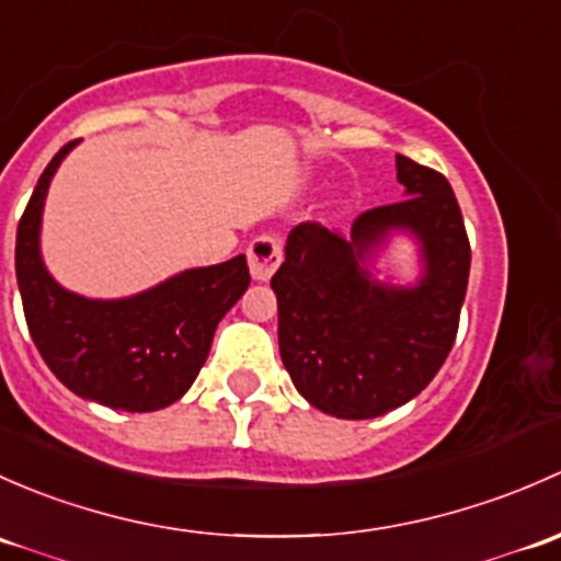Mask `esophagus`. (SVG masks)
Returning a JSON list of instances; mask_svg holds the SVG:
<instances>
[{
    "label": "esophagus",
    "instance_id": "1",
    "mask_svg": "<svg viewBox=\"0 0 561 561\" xmlns=\"http://www.w3.org/2000/svg\"><path fill=\"white\" fill-rule=\"evenodd\" d=\"M283 245L275 234H259L248 245V267H251L253 280H270L275 270L280 267Z\"/></svg>",
    "mask_w": 561,
    "mask_h": 561
}]
</instances>
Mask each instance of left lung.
Segmentation results:
<instances>
[{"label": "left lung", "mask_w": 561, "mask_h": 561, "mask_svg": "<svg viewBox=\"0 0 561 561\" xmlns=\"http://www.w3.org/2000/svg\"><path fill=\"white\" fill-rule=\"evenodd\" d=\"M402 202L365 210L343 238L319 221L291 229L273 275L283 367L299 394L337 419H375L430 386L459 329L470 275V240L451 183L432 167L397 156ZM410 228L425 248L419 287L368 278L369 247Z\"/></svg>", "instance_id": "8db88e82"}]
</instances>
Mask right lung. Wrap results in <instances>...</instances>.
<instances>
[{"label": "right lung", "mask_w": 561, "mask_h": 561, "mask_svg": "<svg viewBox=\"0 0 561 561\" xmlns=\"http://www.w3.org/2000/svg\"><path fill=\"white\" fill-rule=\"evenodd\" d=\"M67 142L34 186L15 234V278L28 334L50 373L83 400L151 413L181 400L210 354L213 332L245 294V256L186 270L129 299H85L48 275L39 256V216Z\"/></svg>", "instance_id": "add662e5"}]
</instances>
